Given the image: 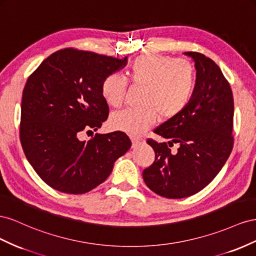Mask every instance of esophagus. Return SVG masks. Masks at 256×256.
<instances>
[{
  "label": "esophagus",
  "instance_id": "1",
  "mask_svg": "<svg viewBox=\"0 0 256 256\" xmlns=\"http://www.w3.org/2000/svg\"><path fill=\"white\" fill-rule=\"evenodd\" d=\"M142 142V140L140 138H132V148H136Z\"/></svg>",
  "mask_w": 256,
  "mask_h": 256
}]
</instances>
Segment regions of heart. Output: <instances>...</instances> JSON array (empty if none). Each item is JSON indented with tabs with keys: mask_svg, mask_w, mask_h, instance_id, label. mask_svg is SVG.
Listing matches in <instances>:
<instances>
[{
	"mask_svg": "<svg viewBox=\"0 0 256 256\" xmlns=\"http://www.w3.org/2000/svg\"><path fill=\"white\" fill-rule=\"evenodd\" d=\"M132 84L144 86L140 109H124L112 114L109 124L114 130L130 136H140L158 120L172 119L191 103L197 84L194 64L186 59L148 54L130 65ZM128 88L126 79L112 72L104 78L100 92L108 105H122Z\"/></svg>",
	"mask_w": 256,
	"mask_h": 256,
	"instance_id": "obj_1",
	"label": "heart"
}]
</instances>
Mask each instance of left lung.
Returning <instances> with one entry per match:
<instances>
[{"mask_svg":"<svg viewBox=\"0 0 256 256\" xmlns=\"http://www.w3.org/2000/svg\"><path fill=\"white\" fill-rule=\"evenodd\" d=\"M195 62L197 84L191 103L153 132L168 142H147L154 162L144 170L147 186L166 198H184L208 186L232 150L234 98L230 86L210 58L188 51ZM178 144L174 154L169 148Z\"/></svg>","mask_w":256,"mask_h":256,"instance_id":"1","label":"left lung"}]
</instances>
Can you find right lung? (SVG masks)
<instances>
[{
	"instance_id": "add662e5",
	"label": "right lung",
	"mask_w": 256,
	"mask_h": 256,
	"mask_svg": "<svg viewBox=\"0 0 256 256\" xmlns=\"http://www.w3.org/2000/svg\"><path fill=\"white\" fill-rule=\"evenodd\" d=\"M126 64V56L120 60L65 48L28 78L20 142L28 163L49 186L68 194L89 192L103 184L116 160L130 148L128 136L120 130L96 134L88 142L78 138L107 120L109 107L100 84Z\"/></svg>"
}]
</instances>
